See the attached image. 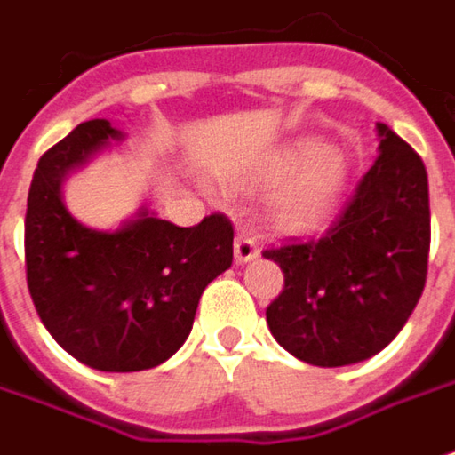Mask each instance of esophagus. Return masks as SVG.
<instances>
[{
    "instance_id": "1",
    "label": "esophagus",
    "mask_w": 455,
    "mask_h": 455,
    "mask_svg": "<svg viewBox=\"0 0 455 455\" xmlns=\"http://www.w3.org/2000/svg\"><path fill=\"white\" fill-rule=\"evenodd\" d=\"M260 253V245H258V240H255L251 233H237L235 237V260L237 263H248V260H253Z\"/></svg>"
}]
</instances>
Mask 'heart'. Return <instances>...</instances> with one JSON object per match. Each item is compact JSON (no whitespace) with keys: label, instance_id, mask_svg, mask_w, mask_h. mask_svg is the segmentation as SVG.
Instances as JSON below:
<instances>
[{"label":"heart","instance_id":"heart-1","mask_svg":"<svg viewBox=\"0 0 455 455\" xmlns=\"http://www.w3.org/2000/svg\"><path fill=\"white\" fill-rule=\"evenodd\" d=\"M268 180L283 184L275 200L281 220L289 225H308L337 200L347 180V162L319 141H301L273 162Z\"/></svg>","mask_w":455,"mask_h":455}]
</instances>
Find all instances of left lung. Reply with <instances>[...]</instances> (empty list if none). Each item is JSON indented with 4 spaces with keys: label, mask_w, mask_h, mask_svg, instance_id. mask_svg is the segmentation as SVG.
Segmentation results:
<instances>
[{
    "label": "left lung",
    "mask_w": 455,
    "mask_h": 455,
    "mask_svg": "<svg viewBox=\"0 0 455 455\" xmlns=\"http://www.w3.org/2000/svg\"><path fill=\"white\" fill-rule=\"evenodd\" d=\"M379 154L322 237L263 251L283 291L266 308L275 341L316 367L375 357L411 319L426 289L428 174L393 129L377 124Z\"/></svg>",
    "instance_id": "obj_1"
}]
</instances>
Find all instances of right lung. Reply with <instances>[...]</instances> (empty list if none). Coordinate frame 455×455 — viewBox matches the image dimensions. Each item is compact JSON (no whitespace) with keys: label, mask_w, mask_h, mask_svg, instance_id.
Returning a JSON list of instances; mask_svg holds the SVG:
<instances>
[{"label":"right lung","mask_w":455,"mask_h":455,"mask_svg":"<svg viewBox=\"0 0 455 455\" xmlns=\"http://www.w3.org/2000/svg\"><path fill=\"white\" fill-rule=\"evenodd\" d=\"M111 139L121 132L93 118L40 156L27 195V289L68 355L100 372H139L189 337L202 291L233 263V222L215 212L180 228L141 212L114 233L80 225L62 204V177Z\"/></svg>","instance_id":"add662e5"}]
</instances>
